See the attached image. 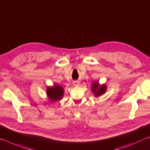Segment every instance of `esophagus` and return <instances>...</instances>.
I'll list each match as a JSON object with an SVG mask.
<instances>
[{
  "label": "esophagus",
  "instance_id": "1",
  "mask_svg": "<svg viewBox=\"0 0 150 150\" xmlns=\"http://www.w3.org/2000/svg\"><path fill=\"white\" fill-rule=\"evenodd\" d=\"M74 85L76 86H78L80 85V82H78V81H74Z\"/></svg>",
  "mask_w": 150,
  "mask_h": 150
}]
</instances>
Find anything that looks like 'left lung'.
I'll use <instances>...</instances> for the list:
<instances>
[{
    "label": "left lung",
    "mask_w": 150,
    "mask_h": 150,
    "mask_svg": "<svg viewBox=\"0 0 150 150\" xmlns=\"http://www.w3.org/2000/svg\"><path fill=\"white\" fill-rule=\"evenodd\" d=\"M107 90V86L103 85H99L98 82H93L91 86V91L94 93L96 97H99L105 92Z\"/></svg>",
    "instance_id": "left-lung-1"
}]
</instances>
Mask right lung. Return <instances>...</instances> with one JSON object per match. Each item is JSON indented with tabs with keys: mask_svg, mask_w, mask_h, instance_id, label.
<instances>
[{
	"mask_svg": "<svg viewBox=\"0 0 150 150\" xmlns=\"http://www.w3.org/2000/svg\"><path fill=\"white\" fill-rule=\"evenodd\" d=\"M47 95L51 101L60 100L64 96V89L59 85H53L52 87H47Z\"/></svg>",
	"mask_w": 150,
	"mask_h": 150,
	"instance_id": "right-lung-1",
	"label": "right lung"
}]
</instances>
